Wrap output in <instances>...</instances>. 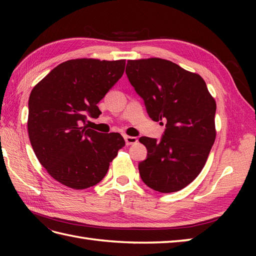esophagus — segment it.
<instances>
[{
	"instance_id": "obj_1",
	"label": "esophagus",
	"mask_w": 256,
	"mask_h": 256,
	"mask_svg": "<svg viewBox=\"0 0 256 256\" xmlns=\"http://www.w3.org/2000/svg\"><path fill=\"white\" fill-rule=\"evenodd\" d=\"M124 140H125V144H126L128 146L138 143V138H134V136H128V135H125Z\"/></svg>"
}]
</instances>
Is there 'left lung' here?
Listing matches in <instances>:
<instances>
[{
    "label": "left lung",
    "mask_w": 256,
    "mask_h": 256,
    "mask_svg": "<svg viewBox=\"0 0 256 256\" xmlns=\"http://www.w3.org/2000/svg\"><path fill=\"white\" fill-rule=\"evenodd\" d=\"M125 72L150 118L166 122L160 140L140 138L148 150L140 176L156 192H178L202 170L214 143L216 101L199 74L165 59L128 60Z\"/></svg>",
    "instance_id": "obj_1"
}]
</instances>
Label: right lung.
<instances>
[{
	"mask_svg": "<svg viewBox=\"0 0 256 256\" xmlns=\"http://www.w3.org/2000/svg\"><path fill=\"white\" fill-rule=\"evenodd\" d=\"M125 60L72 59L54 68L32 90L28 136L47 172L64 186L86 189L100 182L125 145L118 133L86 128L99 118V103L122 77Z\"/></svg>",
	"mask_w": 256,
	"mask_h": 256,
	"instance_id": "add662e5",
	"label": "right lung"
}]
</instances>
